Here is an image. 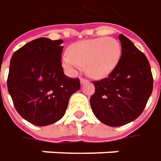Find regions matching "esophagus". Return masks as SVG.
Segmentation results:
<instances>
[{
  "instance_id": "34e87169",
  "label": "esophagus",
  "mask_w": 161,
  "mask_h": 161,
  "mask_svg": "<svg viewBox=\"0 0 161 161\" xmlns=\"http://www.w3.org/2000/svg\"><path fill=\"white\" fill-rule=\"evenodd\" d=\"M87 82H88V80H87V79H85V78H80L81 85H83V84H86V83H87Z\"/></svg>"
}]
</instances>
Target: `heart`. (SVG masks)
Returning <instances> with one entry per match:
<instances>
[{
	"mask_svg": "<svg viewBox=\"0 0 161 161\" xmlns=\"http://www.w3.org/2000/svg\"><path fill=\"white\" fill-rule=\"evenodd\" d=\"M121 56V45L111 37L88 39L73 44L69 54L62 57L64 68L70 73L86 67L88 75L93 78L105 77L115 69Z\"/></svg>",
	"mask_w": 161,
	"mask_h": 161,
	"instance_id": "obj_1",
	"label": "heart"
}]
</instances>
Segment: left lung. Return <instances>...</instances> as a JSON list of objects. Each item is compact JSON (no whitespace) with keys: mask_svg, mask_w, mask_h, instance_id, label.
Listing matches in <instances>:
<instances>
[{"mask_svg":"<svg viewBox=\"0 0 161 161\" xmlns=\"http://www.w3.org/2000/svg\"><path fill=\"white\" fill-rule=\"evenodd\" d=\"M122 53L108 77L93 82L90 104L94 116L108 126H120L136 119L153 92V78L146 56L130 40L119 35Z\"/></svg>","mask_w":161,"mask_h":161,"instance_id":"left-lung-1","label":"left lung"}]
</instances>
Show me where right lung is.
<instances>
[{
	"label": "right lung",
	"mask_w": 161,
	"mask_h": 161,
	"mask_svg": "<svg viewBox=\"0 0 161 161\" xmlns=\"http://www.w3.org/2000/svg\"><path fill=\"white\" fill-rule=\"evenodd\" d=\"M62 40L40 37L15 52L8 70V91L20 116L38 126L64 116L70 96L80 89L61 66Z\"/></svg>",
	"instance_id": "right-lung-1"
}]
</instances>
